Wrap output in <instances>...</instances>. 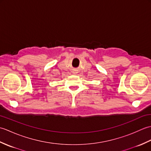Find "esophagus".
<instances>
[{"label": "esophagus", "instance_id": "obj_1", "mask_svg": "<svg viewBox=\"0 0 151 151\" xmlns=\"http://www.w3.org/2000/svg\"><path fill=\"white\" fill-rule=\"evenodd\" d=\"M73 73H77V72H76V71H73Z\"/></svg>", "mask_w": 151, "mask_h": 151}]
</instances>
